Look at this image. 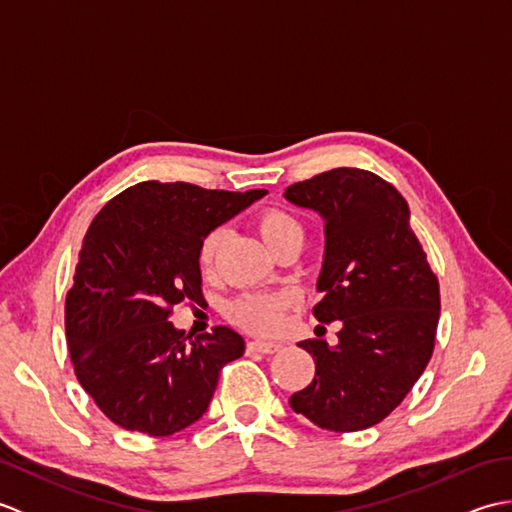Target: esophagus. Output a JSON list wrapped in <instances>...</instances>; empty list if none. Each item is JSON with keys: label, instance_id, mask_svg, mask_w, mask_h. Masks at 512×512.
<instances>
[{"label": "esophagus", "instance_id": "obj_1", "mask_svg": "<svg viewBox=\"0 0 512 512\" xmlns=\"http://www.w3.org/2000/svg\"><path fill=\"white\" fill-rule=\"evenodd\" d=\"M246 350L248 352H259V354H275V352L281 350V345L275 343V341H259V339H255V341H248L246 343Z\"/></svg>", "mask_w": 512, "mask_h": 512}]
</instances>
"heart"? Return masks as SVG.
Instances as JSON below:
<instances>
[{"mask_svg": "<svg viewBox=\"0 0 512 512\" xmlns=\"http://www.w3.org/2000/svg\"><path fill=\"white\" fill-rule=\"evenodd\" d=\"M257 231L273 253H277L288 242H301L303 239L301 224L290 213L281 209H266L259 213ZM224 237V228H213V231L202 237L198 248V264L202 275H213ZM297 303L299 297L290 290L246 292V295L231 301V306H228V319L253 334H275L284 328L288 312L295 310Z\"/></svg>", "mask_w": 512, "mask_h": 512, "instance_id": "heart-1", "label": "heart"}]
</instances>
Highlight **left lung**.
I'll list each match as a JSON object with an SVG mask.
<instances>
[{"label":"left lung","mask_w":512,"mask_h":512,"mask_svg":"<svg viewBox=\"0 0 512 512\" xmlns=\"http://www.w3.org/2000/svg\"><path fill=\"white\" fill-rule=\"evenodd\" d=\"M292 204L325 217L321 323L339 321V343L301 341L312 383L290 407L321 429L350 433L394 411L431 361L440 284L409 224L407 200L372 171L339 167L286 189ZM323 328V325H321Z\"/></svg>","instance_id":"8db88e82"}]
</instances>
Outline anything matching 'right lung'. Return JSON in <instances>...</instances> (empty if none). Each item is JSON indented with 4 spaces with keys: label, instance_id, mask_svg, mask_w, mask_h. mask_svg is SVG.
Returning a JSON list of instances; mask_svg holds the SVG:
<instances>
[{
    "label": "right lung",
    "instance_id": "right-lung-1",
    "mask_svg": "<svg viewBox=\"0 0 512 512\" xmlns=\"http://www.w3.org/2000/svg\"><path fill=\"white\" fill-rule=\"evenodd\" d=\"M266 193L147 180L92 220L65 297V336L81 387L118 427L151 438L189 427L222 367L244 354L231 328L191 339L169 317L184 299L204 301L202 237Z\"/></svg>",
    "mask_w": 512,
    "mask_h": 512
}]
</instances>
